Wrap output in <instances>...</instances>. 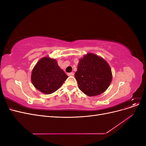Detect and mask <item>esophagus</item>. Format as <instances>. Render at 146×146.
Masks as SVG:
<instances>
[{"instance_id": "esophagus-1", "label": "esophagus", "mask_w": 146, "mask_h": 146, "mask_svg": "<svg viewBox=\"0 0 146 146\" xmlns=\"http://www.w3.org/2000/svg\"><path fill=\"white\" fill-rule=\"evenodd\" d=\"M68 76H73L74 75V72H70V73H68Z\"/></svg>"}]
</instances>
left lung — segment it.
I'll list each match as a JSON object with an SVG mask.
<instances>
[{"mask_svg": "<svg viewBox=\"0 0 146 146\" xmlns=\"http://www.w3.org/2000/svg\"><path fill=\"white\" fill-rule=\"evenodd\" d=\"M75 78L84 94L98 96L107 90L111 83V69L104 58L89 53L79 60Z\"/></svg>", "mask_w": 146, "mask_h": 146, "instance_id": "1", "label": "left lung"}]
</instances>
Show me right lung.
<instances>
[{
  "label": "right lung",
  "mask_w": 146,
  "mask_h": 146,
  "mask_svg": "<svg viewBox=\"0 0 146 146\" xmlns=\"http://www.w3.org/2000/svg\"><path fill=\"white\" fill-rule=\"evenodd\" d=\"M68 77L55 59L46 56L39 60L35 66L31 80L38 90L50 94L59 89Z\"/></svg>",
  "instance_id": "obj_1"
}]
</instances>
